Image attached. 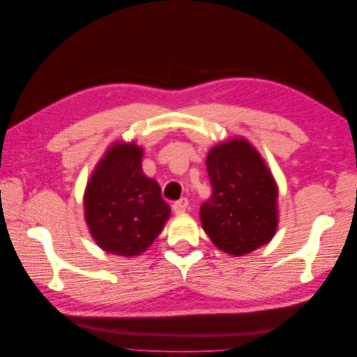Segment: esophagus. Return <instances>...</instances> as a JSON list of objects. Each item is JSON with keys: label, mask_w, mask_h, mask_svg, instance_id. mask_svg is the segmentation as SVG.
<instances>
[{"label": "esophagus", "mask_w": 357, "mask_h": 357, "mask_svg": "<svg viewBox=\"0 0 357 357\" xmlns=\"http://www.w3.org/2000/svg\"><path fill=\"white\" fill-rule=\"evenodd\" d=\"M188 205H189V201L186 198H180L178 201H176L174 204H172V211H174L176 214L185 213L186 208H188Z\"/></svg>", "instance_id": "34e87169"}]
</instances>
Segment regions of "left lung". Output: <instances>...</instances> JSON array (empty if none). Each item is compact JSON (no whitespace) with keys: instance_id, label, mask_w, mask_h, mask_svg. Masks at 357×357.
<instances>
[{"instance_id":"1","label":"left lung","mask_w":357,"mask_h":357,"mask_svg":"<svg viewBox=\"0 0 357 357\" xmlns=\"http://www.w3.org/2000/svg\"><path fill=\"white\" fill-rule=\"evenodd\" d=\"M205 165L213 193L199 218L214 245L236 257L271 241L278 189L257 150L244 138H232L213 147Z\"/></svg>"}]
</instances>
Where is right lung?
Listing matches in <instances>:
<instances>
[{"mask_svg":"<svg viewBox=\"0 0 357 357\" xmlns=\"http://www.w3.org/2000/svg\"><path fill=\"white\" fill-rule=\"evenodd\" d=\"M143 149L116 143L92 172L84 192V219L95 243L119 256L147 250L169 218L160 188L142 169Z\"/></svg>","mask_w":357,"mask_h":357,"instance_id":"obj_1","label":"right lung"}]
</instances>
